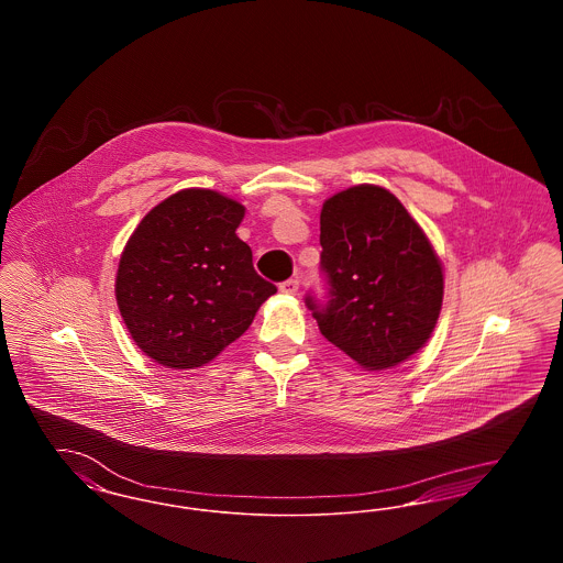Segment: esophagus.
I'll list each match as a JSON object with an SVG mask.
<instances>
[{
	"label": "esophagus",
	"mask_w": 563,
	"mask_h": 563,
	"mask_svg": "<svg viewBox=\"0 0 563 563\" xmlns=\"http://www.w3.org/2000/svg\"><path fill=\"white\" fill-rule=\"evenodd\" d=\"M297 289H299V280L297 278H289V280H285V283H280V291L287 295L297 294Z\"/></svg>",
	"instance_id": "1"
}]
</instances>
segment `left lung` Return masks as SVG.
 <instances>
[{"mask_svg":"<svg viewBox=\"0 0 563 563\" xmlns=\"http://www.w3.org/2000/svg\"><path fill=\"white\" fill-rule=\"evenodd\" d=\"M324 299L306 295L322 335L367 369H388L422 349L443 301V272L401 202L356 186L322 205Z\"/></svg>","mask_w":563,"mask_h":563,"instance_id":"1","label":"left lung"}]
</instances>
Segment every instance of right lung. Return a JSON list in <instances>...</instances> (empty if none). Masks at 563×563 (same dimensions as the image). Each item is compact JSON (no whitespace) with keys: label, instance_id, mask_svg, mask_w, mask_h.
<instances>
[{"label":"right lung","instance_id":"1","mask_svg":"<svg viewBox=\"0 0 563 563\" xmlns=\"http://www.w3.org/2000/svg\"><path fill=\"white\" fill-rule=\"evenodd\" d=\"M244 207L184 189L143 217L120 257L115 299L136 346L173 369L200 367L249 329L276 287L236 236Z\"/></svg>","mask_w":563,"mask_h":563}]
</instances>
